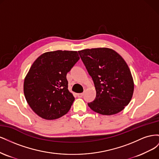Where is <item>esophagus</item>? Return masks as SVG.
Listing matches in <instances>:
<instances>
[{"label":"esophagus","instance_id":"34e87169","mask_svg":"<svg viewBox=\"0 0 159 159\" xmlns=\"http://www.w3.org/2000/svg\"><path fill=\"white\" fill-rule=\"evenodd\" d=\"M83 95H84V93H78V94H77V96H78V98H82V97H83Z\"/></svg>","mask_w":159,"mask_h":159}]
</instances>
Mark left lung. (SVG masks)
I'll return each instance as SVG.
<instances>
[{
    "mask_svg": "<svg viewBox=\"0 0 159 159\" xmlns=\"http://www.w3.org/2000/svg\"><path fill=\"white\" fill-rule=\"evenodd\" d=\"M78 53L96 90L95 99L88 106L105 115L121 111L129 103L134 91L133 77L125 61L107 48L85 49Z\"/></svg>",
    "mask_w": 159,
    "mask_h": 159,
    "instance_id": "obj_1",
    "label": "left lung"
}]
</instances>
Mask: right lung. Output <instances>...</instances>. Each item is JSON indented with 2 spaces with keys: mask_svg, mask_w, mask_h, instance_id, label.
I'll use <instances>...</instances> for the list:
<instances>
[{
  "mask_svg": "<svg viewBox=\"0 0 159 159\" xmlns=\"http://www.w3.org/2000/svg\"><path fill=\"white\" fill-rule=\"evenodd\" d=\"M80 60L78 52L44 53L34 61L24 82L26 102L38 116L58 119L69 111L75 99L66 75Z\"/></svg>",
  "mask_w": 159,
  "mask_h": 159,
  "instance_id": "right-lung-1",
  "label": "right lung"
}]
</instances>
